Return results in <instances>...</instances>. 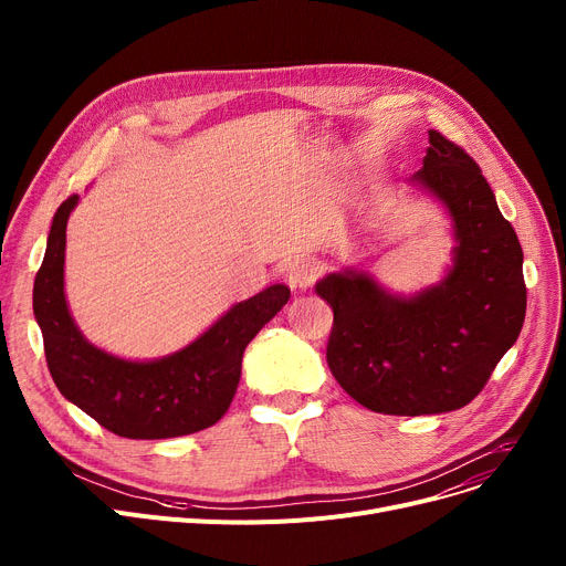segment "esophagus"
Returning <instances> with one entry per match:
<instances>
[{
    "instance_id": "obj_1",
    "label": "esophagus",
    "mask_w": 566,
    "mask_h": 566,
    "mask_svg": "<svg viewBox=\"0 0 566 566\" xmlns=\"http://www.w3.org/2000/svg\"><path fill=\"white\" fill-rule=\"evenodd\" d=\"M318 263L314 259L298 256L293 259L286 268V280L291 289H310L318 280Z\"/></svg>"
}]
</instances>
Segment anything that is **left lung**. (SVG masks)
Returning a JSON list of instances; mask_svg holds the SVG:
<instances>
[{
	"mask_svg": "<svg viewBox=\"0 0 566 566\" xmlns=\"http://www.w3.org/2000/svg\"><path fill=\"white\" fill-rule=\"evenodd\" d=\"M424 167L412 181L450 208L454 265L415 298L344 271L316 293L333 307L325 358L342 388L382 415H433L478 397L521 335L527 305L523 250L493 190L465 148L429 130Z\"/></svg>",
	"mask_w": 566,
	"mask_h": 566,
	"instance_id": "1",
	"label": "left lung"
}]
</instances>
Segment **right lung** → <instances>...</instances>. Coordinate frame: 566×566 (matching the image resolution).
<instances>
[{
	"mask_svg": "<svg viewBox=\"0 0 566 566\" xmlns=\"http://www.w3.org/2000/svg\"><path fill=\"white\" fill-rule=\"evenodd\" d=\"M75 203L77 195H71L56 208L34 280V314L59 392L122 438L160 440L213 427L235 395L245 346L289 303V286L273 284L233 305L213 328L169 358H114L88 344L69 314L64 250Z\"/></svg>",
	"mask_w": 566,
	"mask_h": 566,
	"instance_id": "1",
	"label": "right lung"
}]
</instances>
